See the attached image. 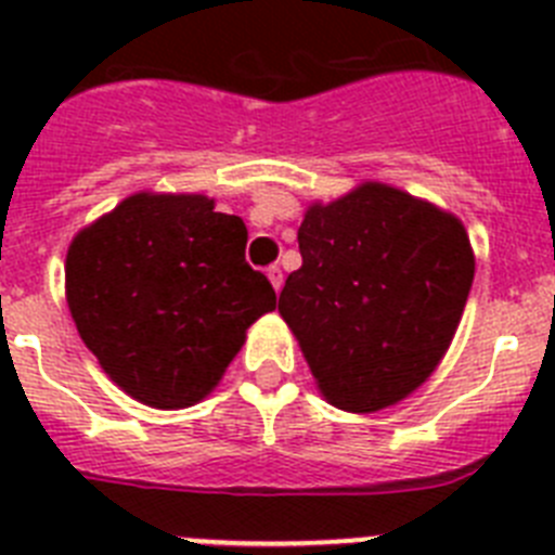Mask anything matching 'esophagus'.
Returning a JSON list of instances; mask_svg holds the SVG:
<instances>
[{"label": "esophagus", "mask_w": 555, "mask_h": 555, "mask_svg": "<svg viewBox=\"0 0 555 555\" xmlns=\"http://www.w3.org/2000/svg\"><path fill=\"white\" fill-rule=\"evenodd\" d=\"M267 278H269V283H272L274 292H281V288H283V269L281 267H269Z\"/></svg>", "instance_id": "1"}]
</instances>
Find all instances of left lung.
Listing matches in <instances>:
<instances>
[{
  "mask_svg": "<svg viewBox=\"0 0 555 555\" xmlns=\"http://www.w3.org/2000/svg\"><path fill=\"white\" fill-rule=\"evenodd\" d=\"M302 267L278 311L322 395L370 414L423 386L448 352L473 288L464 224L384 183L311 205L297 233Z\"/></svg>",
  "mask_w": 555,
  "mask_h": 555,
  "instance_id": "left-lung-1",
  "label": "left lung"
}]
</instances>
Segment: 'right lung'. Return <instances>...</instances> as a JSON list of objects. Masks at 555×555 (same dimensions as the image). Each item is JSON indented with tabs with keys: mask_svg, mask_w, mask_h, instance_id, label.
Wrapping results in <instances>:
<instances>
[{
	"mask_svg": "<svg viewBox=\"0 0 555 555\" xmlns=\"http://www.w3.org/2000/svg\"><path fill=\"white\" fill-rule=\"evenodd\" d=\"M247 228L203 194H135L77 233L68 311L102 370L152 409L199 403L278 306L244 261Z\"/></svg>",
	"mask_w": 555,
	"mask_h": 555,
	"instance_id": "obj_1",
	"label": "right lung"
}]
</instances>
